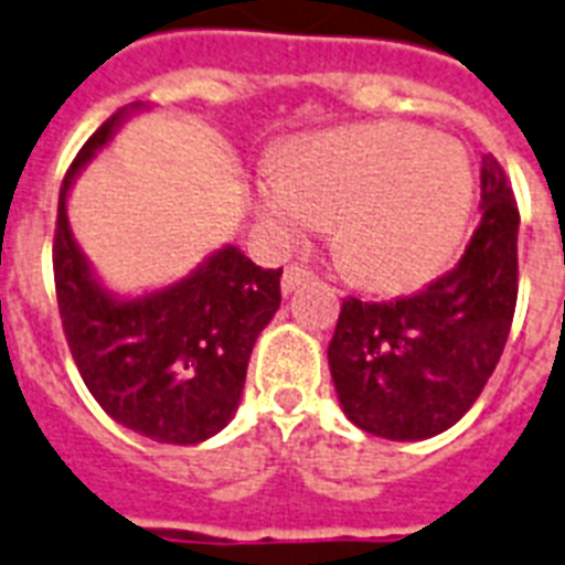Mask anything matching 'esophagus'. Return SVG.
Listing matches in <instances>:
<instances>
[{
    "label": "esophagus",
    "mask_w": 565,
    "mask_h": 565,
    "mask_svg": "<svg viewBox=\"0 0 565 565\" xmlns=\"http://www.w3.org/2000/svg\"><path fill=\"white\" fill-rule=\"evenodd\" d=\"M311 279V274L306 268H300V265H288L286 270H282V279H279V288H282V295H291L295 288L306 286Z\"/></svg>",
    "instance_id": "34e87169"
}]
</instances>
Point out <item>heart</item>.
Instances as JSON below:
<instances>
[{
	"instance_id": "b5f03b06",
	"label": "heart",
	"mask_w": 565,
	"mask_h": 565,
	"mask_svg": "<svg viewBox=\"0 0 565 565\" xmlns=\"http://www.w3.org/2000/svg\"><path fill=\"white\" fill-rule=\"evenodd\" d=\"M476 174L461 142L405 121L295 139L256 183L254 210L274 245L332 221V245L367 288H408L446 268L467 230Z\"/></svg>"
}]
</instances>
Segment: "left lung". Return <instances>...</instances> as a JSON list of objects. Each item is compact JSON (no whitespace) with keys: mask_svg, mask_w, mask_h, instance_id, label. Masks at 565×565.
<instances>
[{"mask_svg":"<svg viewBox=\"0 0 565 565\" xmlns=\"http://www.w3.org/2000/svg\"><path fill=\"white\" fill-rule=\"evenodd\" d=\"M516 238L513 189L484 154L481 224L461 262L417 295L341 306L327 359L350 423L387 440H426L472 408L511 332Z\"/></svg>","mask_w":565,"mask_h":565,"instance_id":"left-lung-1","label":"left lung"}]
</instances>
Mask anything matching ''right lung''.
Instances as JSON below:
<instances>
[{
  "mask_svg": "<svg viewBox=\"0 0 565 565\" xmlns=\"http://www.w3.org/2000/svg\"><path fill=\"white\" fill-rule=\"evenodd\" d=\"M146 104L121 107L87 139L57 201L54 286L72 359L119 426L157 444L192 446L236 417L247 361L279 309L282 268H259L221 245L186 277L142 295L104 286L72 236L70 192L113 134Z\"/></svg>",
  "mask_w": 565,
  "mask_h": 565,
  "instance_id": "obj_1",
  "label": "right lung"
}]
</instances>
